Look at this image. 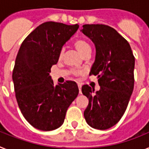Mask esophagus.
Wrapping results in <instances>:
<instances>
[{"instance_id":"1","label":"esophagus","mask_w":149,"mask_h":149,"mask_svg":"<svg viewBox=\"0 0 149 149\" xmlns=\"http://www.w3.org/2000/svg\"><path fill=\"white\" fill-rule=\"evenodd\" d=\"M77 86H78V89H79V94H81V84L78 83L77 84Z\"/></svg>"}]
</instances>
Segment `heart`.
I'll return each mask as SVG.
<instances>
[{
  "instance_id": "1",
  "label": "heart",
  "mask_w": 149,
  "mask_h": 149,
  "mask_svg": "<svg viewBox=\"0 0 149 149\" xmlns=\"http://www.w3.org/2000/svg\"><path fill=\"white\" fill-rule=\"evenodd\" d=\"M74 46L75 48L78 50L80 53L83 56L88 53H91V46L88 43V42L84 40V39H77L75 42H74ZM64 52H65V49L64 48H61V50L59 52V58H61L63 57ZM73 74L77 75V74H81V72L80 71H72Z\"/></svg>"
}]
</instances>
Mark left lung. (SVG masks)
<instances>
[{
	"label": "left lung",
	"mask_w": 149,
	"mask_h": 149,
	"mask_svg": "<svg viewBox=\"0 0 149 149\" xmlns=\"http://www.w3.org/2000/svg\"><path fill=\"white\" fill-rule=\"evenodd\" d=\"M81 31L95 45L90 74L97 75L100 86L97 91L82 86V94L89 100L84 116L92 128L107 130L120 121L127 108L134 88L135 57L127 40L109 26L85 24Z\"/></svg>",
	"instance_id": "left-lung-1"
}]
</instances>
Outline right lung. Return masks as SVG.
I'll list each match as a JSON object with an SVG mask.
<instances>
[{
  "label": "right lung",
  "instance_id": "add662e5",
  "mask_svg": "<svg viewBox=\"0 0 149 149\" xmlns=\"http://www.w3.org/2000/svg\"><path fill=\"white\" fill-rule=\"evenodd\" d=\"M79 26L45 22L29 33L19 48L13 70L15 96L20 111L31 126L51 131L63 124L68 108L77 97V84L54 85L51 68L58 61L63 45Z\"/></svg>",
  "mask_w": 149,
  "mask_h": 149
}]
</instances>
